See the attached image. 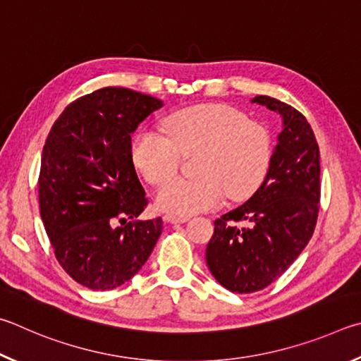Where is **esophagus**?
<instances>
[{"mask_svg":"<svg viewBox=\"0 0 361 361\" xmlns=\"http://www.w3.org/2000/svg\"><path fill=\"white\" fill-rule=\"evenodd\" d=\"M164 222H168V224H185V222H188V217H176V216H164Z\"/></svg>","mask_w":361,"mask_h":361,"instance_id":"obj_1","label":"esophagus"}]
</instances>
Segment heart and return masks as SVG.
<instances>
[{
    "mask_svg": "<svg viewBox=\"0 0 361 361\" xmlns=\"http://www.w3.org/2000/svg\"><path fill=\"white\" fill-rule=\"evenodd\" d=\"M168 136L141 131L133 139L131 160L145 180L158 185L180 166V154L200 152V180L163 184L155 204L169 216L188 217L219 207L226 195L245 200L268 174L273 144L268 130L250 122L243 111L226 104H200L164 118Z\"/></svg>",
    "mask_w": 361,
    "mask_h": 361,
    "instance_id": "1",
    "label": "heart"
}]
</instances>
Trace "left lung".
<instances>
[{
  "label": "left lung",
  "instance_id": "left-lung-1",
  "mask_svg": "<svg viewBox=\"0 0 361 361\" xmlns=\"http://www.w3.org/2000/svg\"><path fill=\"white\" fill-rule=\"evenodd\" d=\"M252 103L282 117V131L260 188L214 225L206 247L207 268L230 292L268 287L300 257L317 224L320 152L302 114L271 97Z\"/></svg>",
  "mask_w": 361,
  "mask_h": 361
}]
</instances>
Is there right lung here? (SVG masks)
<instances>
[{"mask_svg":"<svg viewBox=\"0 0 361 361\" xmlns=\"http://www.w3.org/2000/svg\"><path fill=\"white\" fill-rule=\"evenodd\" d=\"M161 106L149 94L106 87L73 101L49 133L41 219L56 260L80 286L112 290L128 282L161 235L160 217L126 222L147 204L131 160V135Z\"/></svg>","mask_w":361,"mask_h":361,"instance_id":"right-lung-1","label":"right lung"}]
</instances>
